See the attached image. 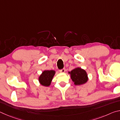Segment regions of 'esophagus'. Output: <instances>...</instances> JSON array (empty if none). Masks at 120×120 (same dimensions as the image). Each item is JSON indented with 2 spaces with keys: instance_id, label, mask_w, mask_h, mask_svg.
Masks as SVG:
<instances>
[{
  "instance_id": "1",
  "label": "esophagus",
  "mask_w": 120,
  "mask_h": 120,
  "mask_svg": "<svg viewBox=\"0 0 120 120\" xmlns=\"http://www.w3.org/2000/svg\"><path fill=\"white\" fill-rule=\"evenodd\" d=\"M65 71H66V69H65V68H63L62 69L60 70V72L64 73Z\"/></svg>"
}]
</instances>
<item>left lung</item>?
<instances>
[{
	"label": "left lung",
	"mask_w": 120,
	"mask_h": 120,
	"mask_svg": "<svg viewBox=\"0 0 120 120\" xmlns=\"http://www.w3.org/2000/svg\"><path fill=\"white\" fill-rule=\"evenodd\" d=\"M70 77L76 85L84 84L88 80V77L86 71L80 68H76L69 72Z\"/></svg>",
	"instance_id": "1"
}]
</instances>
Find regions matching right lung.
Returning <instances> with one entry per match:
<instances>
[{
	"instance_id": "right-lung-1",
	"label": "right lung",
	"mask_w": 120,
	"mask_h": 120,
	"mask_svg": "<svg viewBox=\"0 0 120 120\" xmlns=\"http://www.w3.org/2000/svg\"><path fill=\"white\" fill-rule=\"evenodd\" d=\"M55 71L54 70H44L39 77L41 84L44 86H49L51 82Z\"/></svg>"
}]
</instances>
